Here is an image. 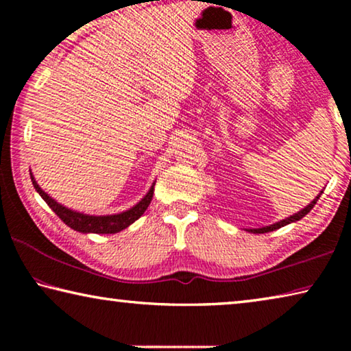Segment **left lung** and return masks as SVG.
Listing matches in <instances>:
<instances>
[{"instance_id": "8db88e82", "label": "left lung", "mask_w": 351, "mask_h": 351, "mask_svg": "<svg viewBox=\"0 0 351 351\" xmlns=\"http://www.w3.org/2000/svg\"><path fill=\"white\" fill-rule=\"evenodd\" d=\"M324 192H320L316 198H314L310 204H308L306 207H304V209L302 210H299L297 213H293V215L291 217H288V218H285V219H280V221H277V223H274V224H269V226H265V228H257V229H246L247 232H252V234H265V232H272V230H276V229H278V228H283V226H287V224H289V223H295V221H299V219H302L304 218L308 212H310L313 207H314V204L317 203V199H319V197L320 195H322Z\"/></svg>"}]
</instances>
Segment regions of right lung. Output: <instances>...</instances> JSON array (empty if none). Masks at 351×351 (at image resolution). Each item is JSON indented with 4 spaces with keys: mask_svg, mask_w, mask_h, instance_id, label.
I'll return each mask as SVG.
<instances>
[{
    "mask_svg": "<svg viewBox=\"0 0 351 351\" xmlns=\"http://www.w3.org/2000/svg\"><path fill=\"white\" fill-rule=\"evenodd\" d=\"M31 180L35 190H37L40 197L46 201V204L56 212V215L60 218L64 224L69 226L71 229H74L77 232L82 234H117L121 232V230L127 229L130 224H133L136 219L144 215V212L147 210L148 204H150L154 192L153 182L145 197L142 198L139 203H136L133 207H130L128 210L121 213H112V215H88V213L68 209L66 206L57 203L54 198H51L49 195L38 186V182L35 181L32 171Z\"/></svg>",
    "mask_w": 351,
    "mask_h": 351,
    "instance_id": "right-lung-1",
    "label": "right lung"
}]
</instances>
